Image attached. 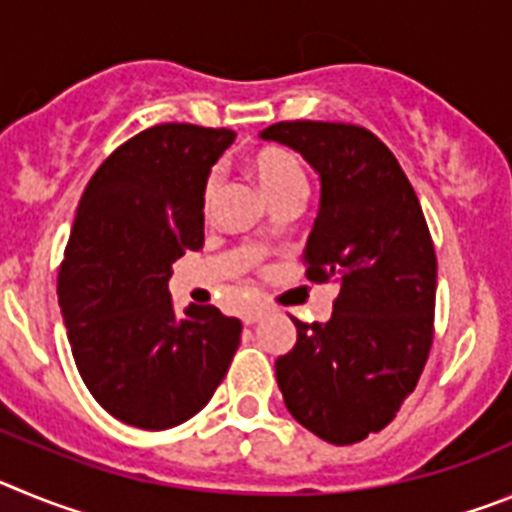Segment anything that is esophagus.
Wrapping results in <instances>:
<instances>
[{
	"instance_id": "34e87169",
	"label": "esophagus",
	"mask_w": 512,
	"mask_h": 512,
	"mask_svg": "<svg viewBox=\"0 0 512 512\" xmlns=\"http://www.w3.org/2000/svg\"><path fill=\"white\" fill-rule=\"evenodd\" d=\"M266 307H251V310L243 312V323L246 325H253V323H259L261 318H266Z\"/></svg>"
}]
</instances>
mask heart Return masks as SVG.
Listing matches in <instances>:
<instances>
[{
    "label": "heart",
    "instance_id": "b5f03b06",
    "mask_svg": "<svg viewBox=\"0 0 512 512\" xmlns=\"http://www.w3.org/2000/svg\"><path fill=\"white\" fill-rule=\"evenodd\" d=\"M251 174L271 202L284 197V194L307 192L305 166L300 164V158H297L295 153L284 151V148H261V151L251 158ZM215 192L217 176L210 174L205 182V192H202V205H205V210L212 207Z\"/></svg>",
    "mask_w": 512,
    "mask_h": 512
}]
</instances>
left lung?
I'll use <instances>...</instances> for the list:
<instances>
[{
    "mask_svg": "<svg viewBox=\"0 0 512 512\" xmlns=\"http://www.w3.org/2000/svg\"><path fill=\"white\" fill-rule=\"evenodd\" d=\"M320 174L305 277L336 282L328 323L297 325L277 359L292 418L336 446L364 441L415 390L433 343L436 251L395 153L351 122L284 120L261 133Z\"/></svg>",
    "mask_w": 512,
    "mask_h": 512,
    "instance_id": "obj_1",
    "label": "left lung"
}]
</instances>
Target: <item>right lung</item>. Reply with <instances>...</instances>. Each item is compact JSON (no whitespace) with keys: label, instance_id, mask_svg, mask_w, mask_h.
<instances>
[{"label":"right lung","instance_id":"1","mask_svg":"<svg viewBox=\"0 0 512 512\" xmlns=\"http://www.w3.org/2000/svg\"><path fill=\"white\" fill-rule=\"evenodd\" d=\"M228 128L164 122L104 158L81 194L58 271L71 354L122 423L166 431L200 413L228 374L241 320L212 305L176 315L171 264L205 243L202 192Z\"/></svg>","mask_w":512,"mask_h":512}]
</instances>
